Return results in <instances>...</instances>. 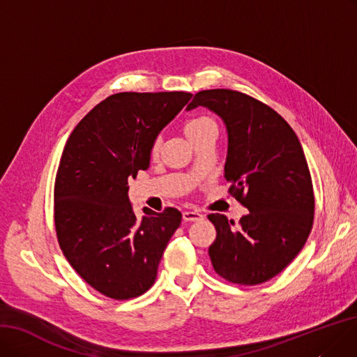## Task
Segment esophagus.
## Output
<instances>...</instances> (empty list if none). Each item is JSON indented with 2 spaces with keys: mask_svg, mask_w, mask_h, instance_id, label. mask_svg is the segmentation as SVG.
I'll return each mask as SVG.
<instances>
[{
  "mask_svg": "<svg viewBox=\"0 0 357 357\" xmlns=\"http://www.w3.org/2000/svg\"><path fill=\"white\" fill-rule=\"evenodd\" d=\"M204 218V215L201 212H197V211H184L183 212V220L184 221H189V222H192V221H199V220H202Z\"/></svg>",
  "mask_w": 357,
  "mask_h": 357,
  "instance_id": "34e87169",
  "label": "esophagus"
}]
</instances>
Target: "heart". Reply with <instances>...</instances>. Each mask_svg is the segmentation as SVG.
I'll list each match as a JSON object with an SVG mask.
<instances>
[{"label":"heart","mask_w":357,"mask_h":357,"mask_svg":"<svg viewBox=\"0 0 357 357\" xmlns=\"http://www.w3.org/2000/svg\"><path fill=\"white\" fill-rule=\"evenodd\" d=\"M206 129H217V124L208 117H193L186 123V126H184V132H186L189 139H192L193 136L199 135ZM155 152H156V146L153 148V153Z\"/></svg>","instance_id":"obj_1"}]
</instances>
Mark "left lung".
I'll use <instances>...</instances> for the list:
<instances>
[{
	"mask_svg": "<svg viewBox=\"0 0 357 357\" xmlns=\"http://www.w3.org/2000/svg\"><path fill=\"white\" fill-rule=\"evenodd\" d=\"M205 107L225 124L224 178L249 211L240 225L211 213L217 238L209 246L222 278L255 286L286 268L301 252L313 224L312 178L296 133L273 108L230 89L197 92L188 111Z\"/></svg>",
	"mask_w": 357,
	"mask_h": 357,
	"instance_id": "8db88e82",
	"label": "left lung"
}]
</instances>
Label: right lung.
<instances>
[{
    "label": "right lung",
    "instance_id": "add662e5",
    "mask_svg": "<svg viewBox=\"0 0 357 357\" xmlns=\"http://www.w3.org/2000/svg\"><path fill=\"white\" fill-rule=\"evenodd\" d=\"M192 98L188 92L108 96L86 114L64 146L54 186L60 248L76 273L116 301L144 294L181 213L145 208L137 218L129 180L148 169L156 137Z\"/></svg>",
    "mask_w": 357,
    "mask_h": 357
}]
</instances>
